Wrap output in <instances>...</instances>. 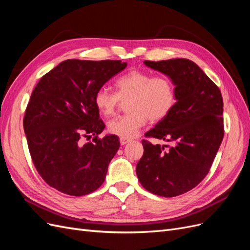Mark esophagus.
Masks as SVG:
<instances>
[{
    "label": "esophagus",
    "instance_id": "obj_1",
    "mask_svg": "<svg viewBox=\"0 0 250 250\" xmlns=\"http://www.w3.org/2000/svg\"><path fill=\"white\" fill-rule=\"evenodd\" d=\"M129 142H130V139H126V138H121L120 139L121 145H126V144L129 143Z\"/></svg>",
    "mask_w": 250,
    "mask_h": 250
}]
</instances>
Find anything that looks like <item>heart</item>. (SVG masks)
<instances>
[{
	"instance_id": "heart-1",
	"label": "heart",
	"mask_w": 250,
	"mask_h": 250,
	"mask_svg": "<svg viewBox=\"0 0 250 250\" xmlns=\"http://www.w3.org/2000/svg\"><path fill=\"white\" fill-rule=\"evenodd\" d=\"M116 93L101 87L95 94V104L103 116H111L120 100H127L125 116L110 120L107 128L112 134L129 139L137 135L147 120L157 122L167 117L176 102L174 82L167 76L130 71L115 81Z\"/></svg>"
}]
</instances>
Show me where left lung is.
Returning a JSON list of instances; mask_svg holds the SVG:
<instances>
[{"label":"left lung","instance_id":"obj_1","mask_svg":"<svg viewBox=\"0 0 250 250\" xmlns=\"http://www.w3.org/2000/svg\"><path fill=\"white\" fill-rule=\"evenodd\" d=\"M175 84L176 103L145 135L171 142L153 145L143 140L137 175L147 191L174 197L192 190L208 173L224 135L223 100L219 87L192 60L144 62Z\"/></svg>","mask_w":250,"mask_h":250}]
</instances>
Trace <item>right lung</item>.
I'll list each match as a JSON object with an SVG mask.
<instances>
[{
	"instance_id": "1",
	"label": "right lung",
	"mask_w": 250,
	"mask_h": 250,
	"mask_svg": "<svg viewBox=\"0 0 250 250\" xmlns=\"http://www.w3.org/2000/svg\"><path fill=\"white\" fill-rule=\"evenodd\" d=\"M127 66L121 60L67 59L43 75L33 89L24 117L30 155L37 172L59 192L83 196L106 177L120 147L107 134L95 104V94ZM94 135L83 144L82 136Z\"/></svg>"
}]
</instances>
